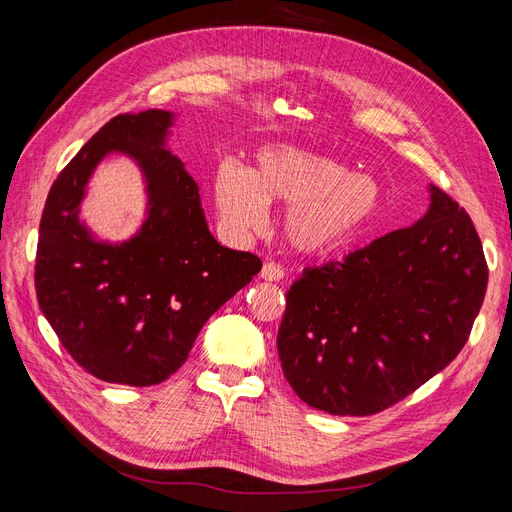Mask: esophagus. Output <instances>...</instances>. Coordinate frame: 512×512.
<instances>
[{
    "label": "esophagus",
    "mask_w": 512,
    "mask_h": 512,
    "mask_svg": "<svg viewBox=\"0 0 512 512\" xmlns=\"http://www.w3.org/2000/svg\"><path fill=\"white\" fill-rule=\"evenodd\" d=\"M283 277H285V271L281 269L279 264H275V262H264L262 264L260 279H264V281H281Z\"/></svg>",
    "instance_id": "34e87169"
}]
</instances>
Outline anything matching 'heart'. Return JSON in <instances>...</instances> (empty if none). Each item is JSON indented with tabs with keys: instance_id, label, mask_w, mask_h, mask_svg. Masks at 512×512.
Instances as JSON below:
<instances>
[{
	"instance_id": "b5f03b06",
	"label": "heart",
	"mask_w": 512,
	"mask_h": 512,
	"mask_svg": "<svg viewBox=\"0 0 512 512\" xmlns=\"http://www.w3.org/2000/svg\"><path fill=\"white\" fill-rule=\"evenodd\" d=\"M214 204L223 225L235 235L258 233L266 223V204L287 206L283 239L300 254H327L342 248L381 206V189L367 175L335 158L296 145H266L250 170L237 162L216 168Z\"/></svg>"
}]
</instances>
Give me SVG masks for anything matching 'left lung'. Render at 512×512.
Wrapping results in <instances>:
<instances>
[{"mask_svg":"<svg viewBox=\"0 0 512 512\" xmlns=\"http://www.w3.org/2000/svg\"><path fill=\"white\" fill-rule=\"evenodd\" d=\"M419 221L342 262L304 269L277 335L283 373L308 406L375 415L446 369L467 344L488 287L479 235L429 185Z\"/></svg>","mask_w":512,"mask_h":512,"instance_id":"8db88e82","label":"left lung"}]
</instances>
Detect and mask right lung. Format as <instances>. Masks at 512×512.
<instances>
[{
	"instance_id": "add662e5",
	"label": "right lung",
	"mask_w": 512,
	"mask_h": 512,
	"mask_svg": "<svg viewBox=\"0 0 512 512\" xmlns=\"http://www.w3.org/2000/svg\"><path fill=\"white\" fill-rule=\"evenodd\" d=\"M177 114H118L97 131L47 196L35 264L41 312L93 377L133 387L173 375L210 316L260 273L250 252L218 243L198 183L168 150ZM110 153L144 177L146 216L125 242L97 238L80 218L86 185Z\"/></svg>"
}]
</instances>
